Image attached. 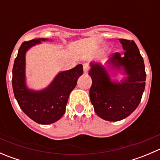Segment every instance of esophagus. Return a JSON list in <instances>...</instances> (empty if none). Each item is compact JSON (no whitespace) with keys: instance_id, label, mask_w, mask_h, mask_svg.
I'll use <instances>...</instances> for the list:
<instances>
[{"instance_id":"esophagus-1","label":"esophagus","mask_w":160,"mask_h":160,"mask_svg":"<svg viewBox=\"0 0 160 160\" xmlns=\"http://www.w3.org/2000/svg\"><path fill=\"white\" fill-rule=\"evenodd\" d=\"M83 72H84L85 73H88V71H89V70H90L89 64L84 63V64H83Z\"/></svg>"}]
</instances>
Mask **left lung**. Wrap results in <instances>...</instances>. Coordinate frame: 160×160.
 <instances>
[{
  "mask_svg": "<svg viewBox=\"0 0 160 160\" xmlns=\"http://www.w3.org/2000/svg\"><path fill=\"white\" fill-rule=\"evenodd\" d=\"M125 49L123 57L115 52L110 62L115 67H123L128 78L122 83L110 80L107 71L100 64H91L88 74L92 79L90 101L101 118L118 122L129 116L139 104L145 90L146 73L142 56L132 40L120 38Z\"/></svg>",
  "mask_w": 160,
  "mask_h": 160,
  "instance_id": "obj_1",
  "label": "left lung"
}]
</instances>
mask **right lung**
<instances>
[{
    "mask_svg": "<svg viewBox=\"0 0 160 160\" xmlns=\"http://www.w3.org/2000/svg\"><path fill=\"white\" fill-rule=\"evenodd\" d=\"M45 38L32 39L21 45L12 70V87L21 109L34 122L49 125L61 118L66 111L69 95L83 74V66L59 72L50 86L42 91H32L25 87V56L32 46Z\"/></svg>",
    "mask_w": 160,
    "mask_h": 160,
    "instance_id": "add662e5",
    "label": "right lung"
}]
</instances>
